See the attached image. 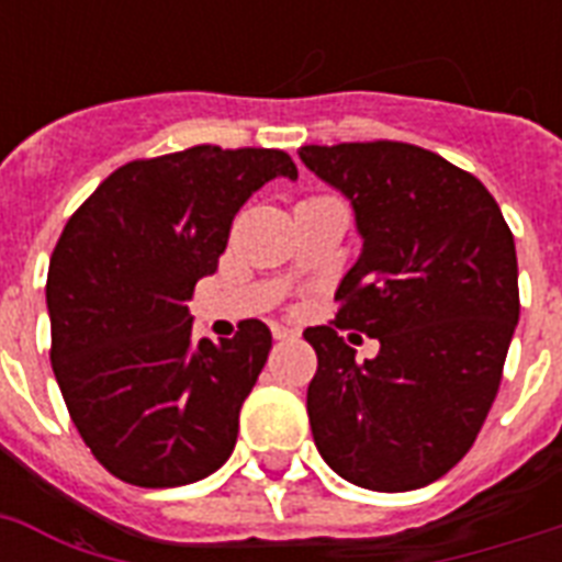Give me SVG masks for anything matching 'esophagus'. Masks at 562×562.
Returning <instances> with one entry per match:
<instances>
[{
    "label": "esophagus",
    "instance_id": "esophagus-1",
    "mask_svg": "<svg viewBox=\"0 0 562 562\" xmlns=\"http://www.w3.org/2000/svg\"><path fill=\"white\" fill-rule=\"evenodd\" d=\"M273 338L277 341H294V338H300L297 329H289V326H273Z\"/></svg>",
    "mask_w": 562,
    "mask_h": 562
}]
</instances>
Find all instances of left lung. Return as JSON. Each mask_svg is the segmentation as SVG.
<instances>
[{
    "mask_svg": "<svg viewBox=\"0 0 562 562\" xmlns=\"http://www.w3.org/2000/svg\"><path fill=\"white\" fill-rule=\"evenodd\" d=\"M300 160L350 201L361 236L335 326L303 333L317 452L356 487H426L470 452L496 400L519 324L514 233L479 178L417 145H303ZM347 325L380 341L375 360L355 361Z\"/></svg>",
    "mask_w": 562,
    "mask_h": 562,
    "instance_id": "1",
    "label": "left lung"
}]
</instances>
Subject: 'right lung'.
<instances>
[{
    "label": "right lung",
    "mask_w": 562,
    "mask_h": 562,
    "mask_svg": "<svg viewBox=\"0 0 562 562\" xmlns=\"http://www.w3.org/2000/svg\"><path fill=\"white\" fill-rule=\"evenodd\" d=\"M285 151L194 145L116 169L66 221L48 262L52 368L95 461L136 487H183L227 461L271 329L194 338L187 300Z\"/></svg>",
    "instance_id": "obj_1"
}]
</instances>
